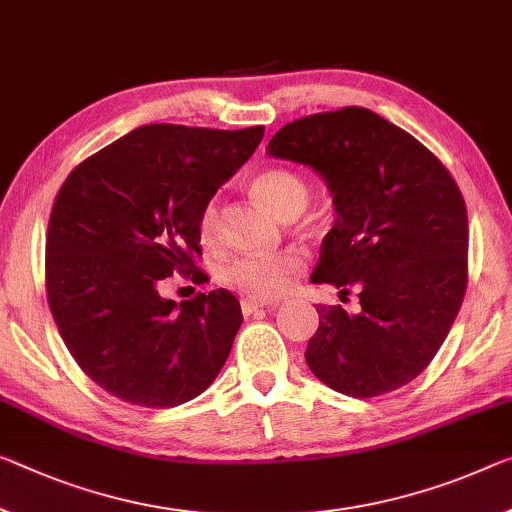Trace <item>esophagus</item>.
<instances>
[{
	"instance_id": "obj_1",
	"label": "esophagus",
	"mask_w": 512,
	"mask_h": 512,
	"mask_svg": "<svg viewBox=\"0 0 512 512\" xmlns=\"http://www.w3.org/2000/svg\"><path fill=\"white\" fill-rule=\"evenodd\" d=\"M240 306L245 316H251V313L258 309H277V302H261V300H251V297H247V300H242Z\"/></svg>"
}]
</instances>
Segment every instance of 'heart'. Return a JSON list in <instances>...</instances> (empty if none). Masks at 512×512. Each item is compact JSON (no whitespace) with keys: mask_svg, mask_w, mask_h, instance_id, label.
I'll return each instance as SVG.
<instances>
[{"mask_svg":"<svg viewBox=\"0 0 512 512\" xmlns=\"http://www.w3.org/2000/svg\"><path fill=\"white\" fill-rule=\"evenodd\" d=\"M251 190L281 217H297L309 206L311 187L293 169L270 167L251 180ZM196 229L203 245L215 247L222 240V208L217 199H208L199 210ZM302 256L297 251L281 254H247L235 258L222 270V281L251 300H277L290 288L293 274L302 270Z\"/></svg>","mask_w":512,"mask_h":512,"instance_id":"obj_1","label":"heart"}]
</instances>
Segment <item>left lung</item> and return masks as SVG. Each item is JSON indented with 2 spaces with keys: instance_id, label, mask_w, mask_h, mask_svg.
Masks as SVG:
<instances>
[{
  "instance_id": "1",
  "label": "left lung",
  "mask_w": 512,
  "mask_h": 512,
  "mask_svg": "<svg viewBox=\"0 0 512 512\" xmlns=\"http://www.w3.org/2000/svg\"><path fill=\"white\" fill-rule=\"evenodd\" d=\"M267 153L313 167L334 196L313 283L355 290L359 313L318 306L311 373L352 398L412 382L437 355L467 293V206L419 139L366 107L302 116Z\"/></svg>"
}]
</instances>
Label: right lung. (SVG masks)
<instances>
[{
	"mask_svg": "<svg viewBox=\"0 0 512 512\" xmlns=\"http://www.w3.org/2000/svg\"><path fill=\"white\" fill-rule=\"evenodd\" d=\"M263 132L141 125L61 185L47 226V304L77 366L112 396L176 407L222 371L240 302L224 288L180 304L157 290L176 272L199 277V210Z\"/></svg>",
	"mask_w": 512,
	"mask_h": 512,
	"instance_id": "1",
	"label": "right lung"
}]
</instances>
